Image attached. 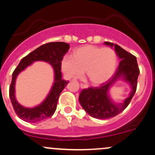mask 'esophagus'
<instances>
[{
	"mask_svg": "<svg viewBox=\"0 0 155 155\" xmlns=\"http://www.w3.org/2000/svg\"><path fill=\"white\" fill-rule=\"evenodd\" d=\"M80 87H81V88H87L88 87V85L86 84H83V83H81V84H80Z\"/></svg>",
	"mask_w": 155,
	"mask_h": 155,
	"instance_id": "34e87169",
	"label": "esophagus"
}]
</instances>
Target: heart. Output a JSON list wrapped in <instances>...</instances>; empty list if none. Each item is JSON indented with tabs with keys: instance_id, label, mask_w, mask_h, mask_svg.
<instances>
[{
	"instance_id": "obj_1",
	"label": "heart",
	"mask_w": 155,
	"mask_h": 155,
	"mask_svg": "<svg viewBox=\"0 0 155 155\" xmlns=\"http://www.w3.org/2000/svg\"><path fill=\"white\" fill-rule=\"evenodd\" d=\"M116 65V53L111 48L86 45L76 49L74 58L65 56L61 67L68 79L81 78L86 71L90 81L97 85L111 77Z\"/></svg>"
}]
</instances>
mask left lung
Here are the masks:
<instances>
[{
  "instance_id": "1",
  "label": "left lung",
  "mask_w": 155,
  "mask_h": 155,
  "mask_svg": "<svg viewBox=\"0 0 155 155\" xmlns=\"http://www.w3.org/2000/svg\"><path fill=\"white\" fill-rule=\"evenodd\" d=\"M106 45L114 47L120 61L115 74L110 81L103 83L97 87L84 89L79 95V102L88 114L99 120H106L117 116L127 107L136 93L139 75V68L136 58L128 51L124 50L117 44L111 42H104ZM122 76L131 84L132 91L130 96L121 104L112 103L107 96L108 89L118 78Z\"/></svg>"
}]
</instances>
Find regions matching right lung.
<instances>
[{
	"instance_id": "obj_1",
	"label": "right lung",
	"mask_w": 155,
	"mask_h": 155,
	"mask_svg": "<svg viewBox=\"0 0 155 155\" xmlns=\"http://www.w3.org/2000/svg\"><path fill=\"white\" fill-rule=\"evenodd\" d=\"M70 46L65 42H50L43 44L21 60L12 74L9 87V97L15 113L21 120L28 122H38L51 117L57 108L58 99L68 81L62 79L61 64ZM42 60L50 63L54 68L55 82L50 94L44 102L33 109L25 108L18 104L14 95V85L17 75L33 61Z\"/></svg>"
}]
</instances>
